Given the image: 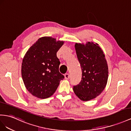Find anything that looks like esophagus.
<instances>
[{"instance_id":"1","label":"esophagus","mask_w":131,"mask_h":131,"mask_svg":"<svg viewBox=\"0 0 131 131\" xmlns=\"http://www.w3.org/2000/svg\"><path fill=\"white\" fill-rule=\"evenodd\" d=\"M65 78L66 80H69L70 78V76L69 73H66V74L65 75Z\"/></svg>"}]
</instances>
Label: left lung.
I'll list each match as a JSON object with an SVG mask.
<instances>
[{"mask_svg": "<svg viewBox=\"0 0 131 131\" xmlns=\"http://www.w3.org/2000/svg\"><path fill=\"white\" fill-rule=\"evenodd\" d=\"M82 71L81 81L73 86V91L82 101L91 100L100 95L108 80V66L105 56L97 43L75 45Z\"/></svg>", "mask_w": 131, "mask_h": 131, "instance_id": "obj_1", "label": "left lung"}]
</instances>
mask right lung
<instances>
[{"mask_svg":"<svg viewBox=\"0 0 131 131\" xmlns=\"http://www.w3.org/2000/svg\"><path fill=\"white\" fill-rule=\"evenodd\" d=\"M63 43L51 37H42L30 48L23 60V80L28 91L36 97L51 96L64 79L59 72L60 62L56 56Z\"/></svg>","mask_w":131,"mask_h":131,"instance_id":"obj_1","label":"right lung"}]
</instances>
